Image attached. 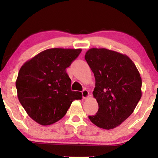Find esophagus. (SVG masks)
Here are the masks:
<instances>
[{
	"mask_svg": "<svg viewBox=\"0 0 158 158\" xmlns=\"http://www.w3.org/2000/svg\"><path fill=\"white\" fill-rule=\"evenodd\" d=\"M82 96H83V98L84 99H86L89 98V93L87 89H83L82 91Z\"/></svg>",
	"mask_w": 158,
	"mask_h": 158,
	"instance_id": "1",
	"label": "esophagus"
}]
</instances>
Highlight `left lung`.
Returning <instances> with one entry per match:
<instances>
[{
  "mask_svg": "<svg viewBox=\"0 0 158 158\" xmlns=\"http://www.w3.org/2000/svg\"><path fill=\"white\" fill-rule=\"evenodd\" d=\"M85 59L95 77L93 96L98 104L90 121L100 128L113 129L134 112L142 96V79L128 56L105 48H92Z\"/></svg>",
  "mask_w": 158,
  "mask_h": 158,
  "instance_id": "8db88e82",
  "label": "left lung"
}]
</instances>
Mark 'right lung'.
<instances>
[{
    "instance_id": "obj_1",
    "label": "right lung",
    "mask_w": 158,
    "mask_h": 158,
    "mask_svg": "<svg viewBox=\"0 0 158 158\" xmlns=\"http://www.w3.org/2000/svg\"><path fill=\"white\" fill-rule=\"evenodd\" d=\"M81 49H46L26 62L19 69L15 85L19 102L29 117L40 125L61 119L74 100L82 94L70 89L66 69Z\"/></svg>"
}]
</instances>
